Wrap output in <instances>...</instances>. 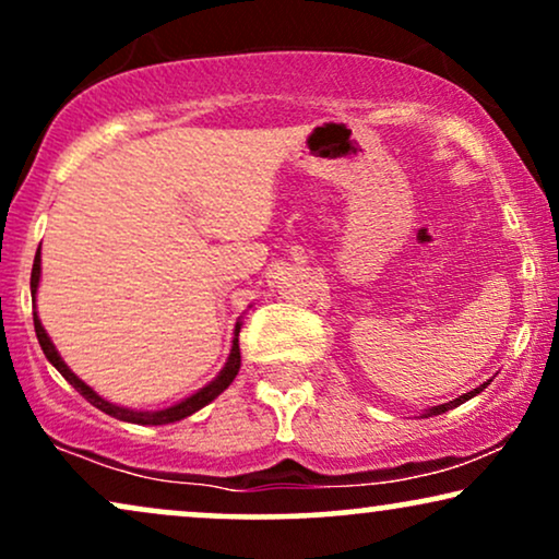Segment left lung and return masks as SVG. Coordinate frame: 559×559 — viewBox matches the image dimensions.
Returning <instances> with one entry per match:
<instances>
[{
    "label": "left lung",
    "mask_w": 559,
    "mask_h": 559,
    "mask_svg": "<svg viewBox=\"0 0 559 559\" xmlns=\"http://www.w3.org/2000/svg\"><path fill=\"white\" fill-rule=\"evenodd\" d=\"M487 384H490V381H485V384H479L477 390H472V392H467V394H462V397H456V400H451V402H443V405H438V407H430V409H426V413H423V418H430V415H441V413H447V409H454V407H459V405H462V402H467V400L475 397V394L483 392Z\"/></svg>",
    "instance_id": "1"
}]
</instances>
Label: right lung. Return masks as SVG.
<instances>
[{"label": "right lung", "mask_w": 559, "mask_h": 559, "mask_svg": "<svg viewBox=\"0 0 559 559\" xmlns=\"http://www.w3.org/2000/svg\"><path fill=\"white\" fill-rule=\"evenodd\" d=\"M38 284H40V247H38V252H35L33 273H31L33 301H35V294H38ZM33 322H35V335H38L40 348H44L48 361L56 366V371H59L61 377L67 379L69 384H72L74 390L80 392L82 397L90 402V405H95L97 409H103V413L110 415V418L123 420V423H136V426H167V423H178L182 418H188V415L198 413V409L206 407L211 400H216L218 394L227 390V386L237 377L239 364H242V356H239V328H242V324L237 322L235 324V341H231V350H229L227 364H224V369L218 371V377L211 379L209 384L203 386V390H198L195 394H190V397L180 400L178 405H169L165 409H131V407H121V405H116V402L100 397V394L92 390L90 384H84V381L76 377V373L69 369L67 364H63V358L59 356V350H56V345L51 343V337H48V332L44 330V324H40L38 314H35V312H33Z\"/></svg>", "instance_id": "right-lung-1"}]
</instances>
